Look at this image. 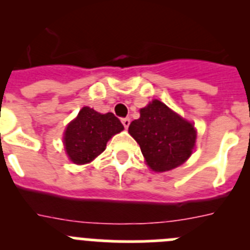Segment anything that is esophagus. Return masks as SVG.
Instances as JSON below:
<instances>
[{
	"label": "esophagus",
	"mask_w": 250,
	"mask_h": 250,
	"mask_svg": "<svg viewBox=\"0 0 250 250\" xmlns=\"http://www.w3.org/2000/svg\"><path fill=\"white\" fill-rule=\"evenodd\" d=\"M121 123H123L124 127H125V129H127V127H129V125H130V119L129 118H124L123 120H121Z\"/></svg>",
	"instance_id": "34e87169"
}]
</instances>
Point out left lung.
Listing matches in <instances>:
<instances>
[{
	"instance_id": "left-lung-1",
	"label": "left lung",
	"mask_w": 250,
	"mask_h": 250,
	"mask_svg": "<svg viewBox=\"0 0 250 250\" xmlns=\"http://www.w3.org/2000/svg\"><path fill=\"white\" fill-rule=\"evenodd\" d=\"M129 134L140 145L146 164L156 173L184 164L195 147L193 123L159 100L140 109V118L130 124Z\"/></svg>"
}]
</instances>
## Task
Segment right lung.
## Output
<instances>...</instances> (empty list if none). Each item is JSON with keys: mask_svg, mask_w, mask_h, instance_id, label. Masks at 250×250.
<instances>
[{"mask_svg": "<svg viewBox=\"0 0 250 250\" xmlns=\"http://www.w3.org/2000/svg\"><path fill=\"white\" fill-rule=\"evenodd\" d=\"M124 130L112 112L100 114L83 106L76 119L66 126L63 146L68 159L77 165L87 164L106 149L107 141Z\"/></svg>", "mask_w": 250, "mask_h": 250, "instance_id": "1", "label": "right lung"}]
</instances>
